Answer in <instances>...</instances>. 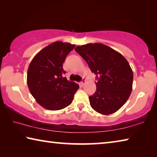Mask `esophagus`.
Returning a JSON list of instances; mask_svg holds the SVG:
<instances>
[{"label": "esophagus", "instance_id": "obj_1", "mask_svg": "<svg viewBox=\"0 0 157 157\" xmlns=\"http://www.w3.org/2000/svg\"><path fill=\"white\" fill-rule=\"evenodd\" d=\"M84 82H85V80H84V79H83V81H82V82H79V84L81 86H84Z\"/></svg>", "mask_w": 157, "mask_h": 157}]
</instances>
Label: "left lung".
<instances>
[{
	"label": "left lung",
	"mask_w": 157,
	"mask_h": 157,
	"mask_svg": "<svg viewBox=\"0 0 157 157\" xmlns=\"http://www.w3.org/2000/svg\"><path fill=\"white\" fill-rule=\"evenodd\" d=\"M75 50L97 78L96 91L89 96L91 107L103 115L115 113L132 91L133 71L128 62L121 53L102 44H87Z\"/></svg>",
	"instance_id": "8db88e82"
}]
</instances>
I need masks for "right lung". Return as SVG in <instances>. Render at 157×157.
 <instances>
[{"label":"right lung","instance_id":"obj_1","mask_svg":"<svg viewBox=\"0 0 157 157\" xmlns=\"http://www.w3.org/2000/svg\"><path fill=\"white\" fill-rule=\"evenodd\" d=\"M75 45L55 41L40 50L31 61L27 73L29 90L48 110H60L73 102L79 85L63 78V63Z\"/></svg>","mask_w":157,"mask_h":157}]
</instances>
